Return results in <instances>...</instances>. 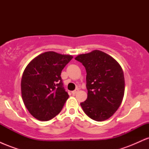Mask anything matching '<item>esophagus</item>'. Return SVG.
<instances>
[{"label":"esophagus","instance_id":"1","mask_svg":"<svg viewBox=\"0 0 149 149\" xmlns=\"http://www.w3.org/2000/svg\"><path fill=\"white\" fill-rule=\"evenodd\" d=\"M78 92V89L77 88V89H76V90H73V91H72V94H73V95H76V94Z\"/></svg>","mask_w":149,"mask_h":149}]
</instances>
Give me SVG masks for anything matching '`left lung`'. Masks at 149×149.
Instances as JSON below:
<instances>
[{"label":"left lung","mask_w":149,"mask_h":149,"mask_svg":"<svg viewBox=\"0 0 149 149\" xmlns=\"http://www.w3.org/2000/svg\"><path fill=\"white\" fill-rule=\"evenodd\" d=\"M75 59L85 67L88 98L80 103L83 111L96 121L109 119L118 110L125 93L122 67L114 58L95 49L81 54Z\"/></svg>","instance_id":"1"}]
</instances>
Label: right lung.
Returning <instances> with one entry per match:
<instances>
[{
    "label": "right lung",
    "mask_w": 149,
    "mask_h": 149,
    "mask_svg": "<svg viewBox=\"0 0 149 149\" xmlns=\"http://www.w3.org/2000/svg\"><path fill=\"white\" fill-rule=\"evenodd\" d=\"M73 56L53 51L40 54L25 68L21 80L22 97L35 118L52 119L59 113L69 95L63 88L61 73Z\"/></svg>",
    "instance_id": "add662e5"
}]
</instances>
